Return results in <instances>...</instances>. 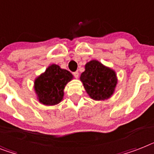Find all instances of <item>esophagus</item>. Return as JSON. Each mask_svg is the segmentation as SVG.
Listing matches in <instances>:
<instances>
[{"mask_svg":"<svg viewBox=\"0 0 154 154\" xmlns=\"http://www.w3.org/2000/svg\"><path fill=\"white\" fill-rule=\"evenodd\" d=\"M73 76H74L76 78H77L78 77V76H79V73H78V71H76V72H73Z\"/></svg>","mask_w":154,"mask_h":154,"instance_id":"1","label":"esophagus"}]
</instances>
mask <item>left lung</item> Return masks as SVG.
<instances>
[{"label":"left lung","instance_id":"obj_1","mask_svg":"<svg viewBox=\"0 0 154 154\" xmlns=\"http://www.w3.org/2000/svg\"><path fill=\"white\" fill-rule=\"evenodd\" d=\"M81 81L87 93L96 100L109 98L117 84L116 73L96 60L85 65V71L81 73Z\"/></svg>","mask_w":154,"mask_h":154}]
</instances>
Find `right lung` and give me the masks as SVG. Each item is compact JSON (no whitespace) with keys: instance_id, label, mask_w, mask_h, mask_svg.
Here are the masks:
<instances>
[{"instance_id":"obj_1","label":"right lung","mask_w":154,"mask_h":154,"mask_svg":"<svg viewBox=\"0 0 154 154\" xmlns=\"http://www.w3.org/2000/svg\"><path fill=\"white\" fill-rule=\"evenodd\" d=\"M73 75L57 65H51L35 81V89L39 102L45 105H55L63 98V90Z\"/></svg>"}]
</instances>
